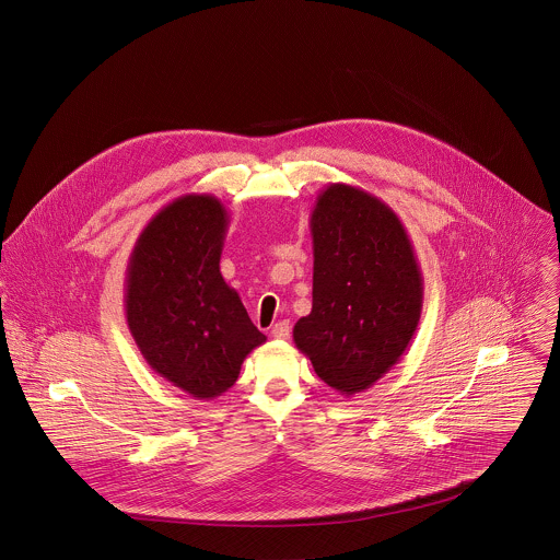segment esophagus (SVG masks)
<instances>
[{
	"label": "esophagus",
	"instance_id": "1",
	"mask_svg": "<svg viewBox=\"0 0 560 560\" xmlns=\"http://www.w3.org/2000/svg\"><path fill=\"white\" fill-rule=\"evenodd\" d=\"M270 336L275 337V339H288V337H290V323H288V320L277 323V325L270 329Z\"/></svg>",
	"mask_w": 560,
	"mask_h": 560
}]
</instances>
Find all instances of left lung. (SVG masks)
<instances>
[{
	"mask_svg": "<svg viewBox=\"0 0 560 560\" xmlns=\"http://www.w3.org/2000/svg\"><path fill=\"white\" fill-rule=\"evenodd\" d=\"M314 240L312 312L294 343L341 396L383 378L416 336L424 279L396 212L348 184H329L310 214Z\"/></svg>",
	"mask_w": 560,
	"mask_h": 560,
	"instance_id": "1",
	"label": "left lung"
}]
</instances>
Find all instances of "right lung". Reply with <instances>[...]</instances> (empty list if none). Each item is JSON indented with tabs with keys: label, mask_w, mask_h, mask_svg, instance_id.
I'll return each mask as SVG.
<instances>
[{
	"label": "right lung",
	"mask_w": 560,
	"mask_h": 560,
	"mask_svg": "<svg viewBox=\"0 0 560 560\" xmlns=\"http://www.w3.org/2000/svg\"><path fill=\"white\" fill-rule=\"evenodd\" d=\"M229 214L212 195H184L138 235L125 270V318L153 372L197 400L224 394L266 336L221 275Z\"/></svg>",
	"instance_id": "right-lung-1"
}]
</instances>
